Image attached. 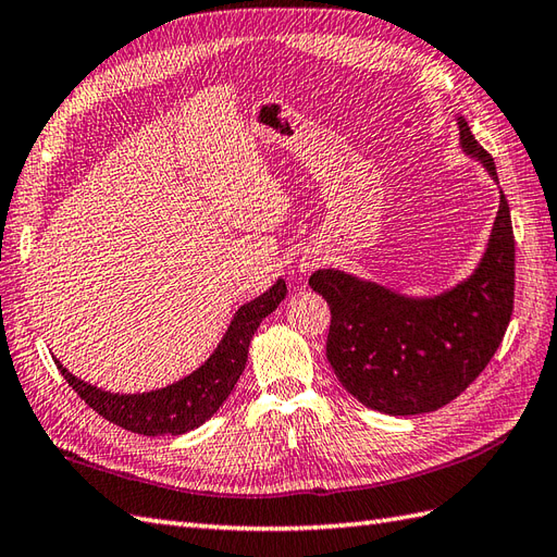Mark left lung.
I'll return each mask as SVG.
<instances>
[{"instance_id":"1","label":"left lung","mask_w":557,"mask_h":557,"mask_svg":"<svg viewBox=\"0 0 557 557\" xmlns=\"http://www.w3.org/2000/svg\"><path fill=\"white\" fill-rule=\"evenodd\" d=\"M460 145L498 183L491 153L458 119ZM310 289L330 306L327 360L344 389L389 416H420L458 398L480 377L506 337L515 304V235L500 191L498 215L480 268L434 299L315 270Z\"/></svg>"}]
</instances>
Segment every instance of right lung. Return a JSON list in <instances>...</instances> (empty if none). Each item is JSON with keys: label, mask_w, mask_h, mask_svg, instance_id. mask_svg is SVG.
Here are the masks:
<instances>
[{"label": "right lung", "mask_w": 557, "mask_h": 557, "mask_svg": "<svg viewBox=\"0 0 557 557\" xmlns=\"http://www.w3.org/2000/svg\"><path fill=\"white\" fill-rule=\"evenodd\" d=\"M284 296H287V284H284V280H277L258 299L244 304L232 318L225 337L218 344L213 356L199 370H194L189 377L163 386L159 392L111 394L77 380L59 360L57 368L73 386L75 394L95 412H99L103 420L145 436L185 434L189 430H197L225 404L230 392L235 389L239 374L244 372V366H247L253 332L261 325V320L282 304Z\"/></svg>", "instance_id": "right-lung-1"}]
</instances>
